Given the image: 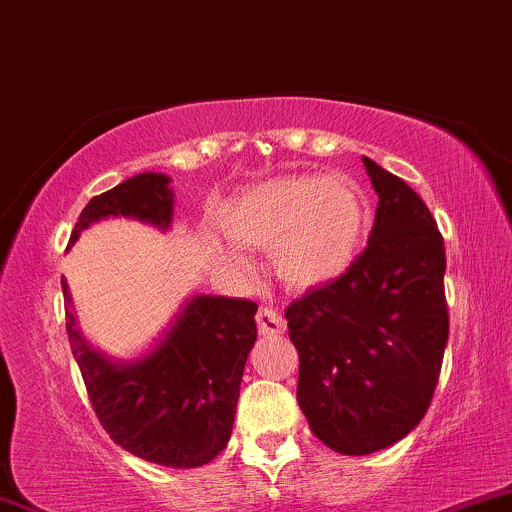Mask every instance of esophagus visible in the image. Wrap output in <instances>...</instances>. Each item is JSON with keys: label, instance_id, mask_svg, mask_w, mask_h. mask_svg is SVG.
Returning <instances> with one entry per match:
<instances>
[{"label": "esophagus", "instance_id": "obj_1", "mask_svg": "<svg viewBox=\"0 0 512 512\" xmlns=\"http://www.w3.org/2000/svg\"><path fill=\"white\" fill-rule=\"evenodd\" d=\"M257 330H260V334H267V337H274V334H281L286 330V322L276 310L260 308L257 310Z\"/></svg>", "mask_w": 512, "mask_h": 512}]
</instances>
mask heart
<instances>
[{
    "label": "heart",
    "mask_w": 512,
    "mask_h": 512,
    "mask_svg": "<svg viewBox=\"0 0 512 512\" xmlns=\"http://www.w3.org/2000/svg\"><path fill=\"white\" fill-rule=\"evenodd\" d=\"M236 243L272 245L274 272L296 289L344 274L361 250L368 202L346 175H284L252 185L219 214Z\"/></svg>",
    "instance_id": "heart-1"
}]
</instances>
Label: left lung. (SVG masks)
Returning <instances> with one entry per match:
<instances>
[{
  "label": "left lung",
  "mask_w": 512,
  "mask_h": 512,
  "mask_svg": "<svg viewBox=\"0 0 512 512\" xmlns=\"http://www.w3.org/2000/svg\"><path fill=\"white\" fill-rule=\"evenodd\" d=\"M363 163L378 192L366 250L286 308L298 404L310 431L342 455H370L419 426L450 330L436 219L402 178Z\"/></svg>",
  "instance_id": "8db88e82"
}]
</instances>
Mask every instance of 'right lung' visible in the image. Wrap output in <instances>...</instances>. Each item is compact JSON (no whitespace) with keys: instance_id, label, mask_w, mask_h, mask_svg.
<instances>
[{"instance_id":"right-lung-1","label":"right lung","mask_w":512,"mask_h":512,"mask_svg":"<svg viewBox=\"0 0 512 512\" xmlns=\"http://www.w3.org/2000/svg\"><path fill=\"white\" fill-rule=\"evenodd\" d=\"M168 182V175L142 173L93 197L69 243L105 216L168 228L173 216ZM62 291L72 354L108 436L132 455L163 467L190 469L214 460L233 431L243 368L257 339V303L195 296L151 354L122 366L81 339L67 284Z\"/></svg>"}]
</instances>
